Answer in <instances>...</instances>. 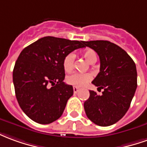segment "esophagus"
Returning a JSON list of instances; mask_svg holds the SVG:
<instances>
[{
    "instance_id": "34e87169",
    "label": "esophagus",
    "mask_w": 147,
    "mask_h": 147,
    "mask_svg": "<svg viewBox=\"0 0 147 147\" xmlns=\"http://www.w3.org/2000/svg\"><path fill=\"white\" fill-rule=\"evenodd\" d=\"M78 91L79 88H78V87H75V86H74V93H77Z\"/></svg>"
}]
</instances>
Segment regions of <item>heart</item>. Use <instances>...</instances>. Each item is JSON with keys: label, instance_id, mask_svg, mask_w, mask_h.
I'll return each instance as SVG.
<instances>
[{"label": "heart", "instance_id": "obj_1", "mask_svg": "<svg viewBox=\"0 0 147 147\" xmlns=\"http://www.w3.org/2000/svg\"><path fill=\"white\" fill-rule=\"evenodd\" d=\"M83 56L85 60L89 63L95 62L96 61V53L93 50L88 49L83 52ZM75 60V55L74 53H69L65 55L63 59L62 65L63 68L66 72H69L72 70L74 64ZM92 79V76L89 74H81V73H74L67 77V82L70 85H74L75 87H82L85 86L88 82H90Z\"/></svg>", "mask_w": 147, "mask_h": 147}]
</instances>
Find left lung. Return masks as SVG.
<instances>
[{
	"label": "left lung",
	"mask_w": 147,
	"mask_h": 147,
	"mask_svg": "<svg viewBox=\"0 0 147 147\" xmlns=\"http://www.w3.org/2000/svg\"><path fill=\"white\" fill-rule=\"evenodd\" d=\"M100 58V73L92 82L102 95L90 90L84 103L86 115L95 124L108 127L123 117L130 108L137 88L136 65L128 54L106 40L85 42Z\"/></svg>",
	"instance_id": "obj_1"
}]
</instances>
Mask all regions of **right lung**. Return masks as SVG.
I'll return each mask as SVG.
<instances>
[{
    "label": "right lung",
    "instance_id": "obj_1",
    "mask_svg": "<svg viewBox=\"0 0 147 147\" xmlns=\"http://www.w3.org/2000/svg\"><path fill=\"white\" fill-rule=\"evenodd\" d=\"M85 41L46 36L28 46L19 55L12 78L16 96L23 112L33 121L48 124L61 117L74 94L66 85L63 59Z\"/></svg>",
    "mask_w": 147,
    "mask_h": 147
}]
</instances>
